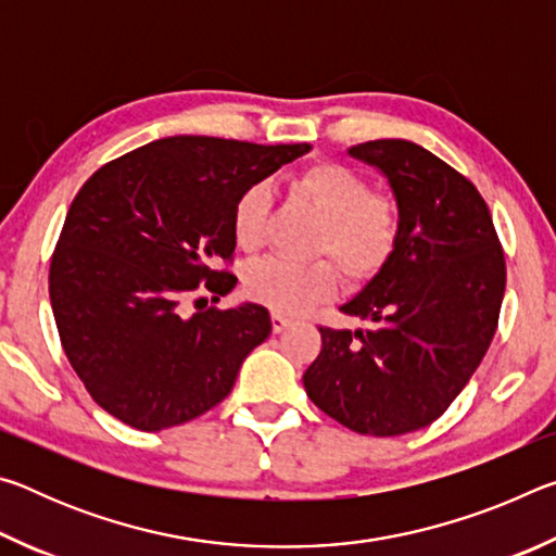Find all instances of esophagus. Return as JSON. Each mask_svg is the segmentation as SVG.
Returning <instances> with one entry per match:
<instances>
[{"instance_id": "esophagus-1", "label": "esophagus", "mask_w": 556, "mask_h": 556, "mask_svg": "<svg viewBox=\"0 0 556 556\" xmlns=\"http://www.w3.org/2000/svg\"><path fill=\"white\" fill-rule=\"evenodd\" d=\"M289 324H291V318H289V316L279 314V312H271V331H275V333H281Z\"/></svg>"}]
</instances>
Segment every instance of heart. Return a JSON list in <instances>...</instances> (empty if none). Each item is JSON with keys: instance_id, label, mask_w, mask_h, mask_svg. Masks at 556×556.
<instances>
[{"instance_id": "heart-1", "label": "heart", "mask_w": 556, "mask_h": 556, "mask_svg": "<svg viewBox=\"0 0 556 556\" xmlns=\"http://www.w3.org/2000/svg\"><path fill=\"white\" fill-rule=\"evenodd\" d=\"M299 199L324 215V228L312 244L314 255H326L348 281L378 275L400 242V211L390 199L375 195L363 174L343 164H316L291 181ZM269 186L252 184L238 195L232 208V238L242 250L265 242ZM336 277L326 262H291L265 257L244 271V291L279 314H296L333 294Z\"/></svg>"}]
</instances>
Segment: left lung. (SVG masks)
Instances as JSON below:
<instances>
[{"label": "left lung", "mask_w": 556, "mask_h": 556, "mask_svg": "<svg viewBox=\"0 0 556 556\" xmlns=\"http://www.w3.org/2000/svg\"><path fill=\"white\" fill-rule=\"evenodd\" d=\"M348 154L388 178L400 242L341 306L370 326L318 328L321 353L304 388L357 434L400 437L439 419L481 365L501 316L505 255L476 186L425 147L375 139Z\"/></svg>", "instance_id": "left-lung-1"}]
</instances>
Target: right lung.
<instances>
[{
	"label": "right lung",
	"instance_id": "obj_1",
	"mask_svg": "<svg viewBox=\"0 0 556 556\" xmlns=\"http://www.w3.org/2000/svg\"><path fill=\"white\" fill-rule=\"evenodd\" d=\"M312 144L166 137L92 174L65 215L49 294L63 351L90 397L125 425L162 431L228 397L271 333L265 306L215 308L238 277L232 208ZM197 306L187 312V304Z\"/></svg>",
	"mask_w": 556,
	"mask_h": 556
}]
</instances>
